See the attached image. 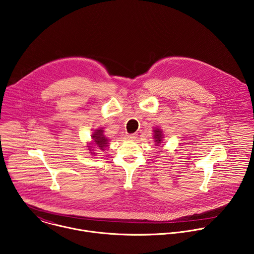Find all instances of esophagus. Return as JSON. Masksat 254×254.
Segmentation results:
<instances>
[{"mask_svg":"<svg viewBox=\"0 0 254 254\" xmlns=\"http://www.w3.org/2000/svg\"><path fill=\"white\" fill-rule=\"evenodd\" d=\"M127 137L128 139H135V138L137 137V134H136V133H130V134H127Z\"/></svg>","mask_w":254,"mask_h":254,"instance_id":"obj_1","label":"esophagus"}]
</instances>
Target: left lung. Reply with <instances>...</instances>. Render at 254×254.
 Segmentation results:
<instances>
[{"label":"left lung","instance_id":"obj_1","mask_svg":"<svg viewBox=\"0 0 254 254\" xmlns=\"http://www.w3.org/2000/svg\"><path fill=\"white\" fill-rule=\"evenodd\" d=\"M154 132H155V133H154V139H155L154 141L157 142V143H160V141H161V136H162V135H161V130H159V129L157 128V129L154 130Z\"/></svg>","mask_w":254,"mask_h":254}]
</instances>
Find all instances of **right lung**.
I'll return each mask as SVG.
<instances>
[{"label":"right lung","instance_id":"right-lung-1","mask_svg":"<svg viewBox=\"0 0 254 254\" xmlns=\"http://www.w3.org/2000/svg\"><path fill=\"white\" fill-rule=\"evenodd\" d=\"M92 137H93V142H95L94 144H97L100 149L104 150V148H105V147L107 146V144H108V138L104 136L103 130H102V129L97 130L95 133H93ZM90 147H91V146H90Z\"/></svg>","mask_w":254,"mask_h":254}]
</instances>
